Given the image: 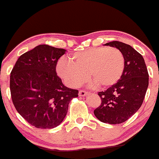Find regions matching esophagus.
Masks as SVG:
<instances>
[{"instance_id":"34e87169","label":"esophagus","mask_w":159,"mask_h":159,"mask_svg":"<svg viewBox=\"0 0 159 159\" xmlns=\"http://www.w3.org/2000/svg\"><path fill=\"white\" fill-rule=\"evenodd\" d=\"M88 93H89V92L85 91V90H79V96H81V97H83V96H86L87 94H88Z\"/></svg>"}]
</instances>
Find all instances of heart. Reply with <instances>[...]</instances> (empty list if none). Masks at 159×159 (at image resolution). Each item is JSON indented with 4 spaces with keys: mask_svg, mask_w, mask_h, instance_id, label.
Segmentation results:
<instances>
[{
    "mask_svg": "<svg viewBox=\"0 0 159 159\" xmlns=\"http://www.w3.org/2000/svg\"><path fill=\"white\" fill-rule=\"evenodd\" d=\"M70 60L61 59L57 71L73 88L81 86L89 76L99 88L113 86L121 78L125 67L123 53L116 48H90L71 53Z\"/></svg>",
    "mask_w": 159,
    "mask_h": 159,
    "instance_id": "obj_1",
    "label": "heart"
}]
</instances>
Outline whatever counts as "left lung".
Here are the masks:
<instances>
[{"label":"left lung","mask_w":159,"mask_h":159,"mask_svg":"<svg viewBox=\"0 0 159 159\" xmlns=\"http://www.w3.org/2000/svg\"><path fill=\"white\" fill-rule=\"evenodd\" d=\"M105 45L118 48L123 53L125 67L116 84L99 92L101 104L93 113L100 121L116 125L128 120L142 106L149 85V74L143 57L131 46L117 41Z\"/></svg>","instance_id":"obj_1"}]
</instances>
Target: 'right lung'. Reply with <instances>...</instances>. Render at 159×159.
Here are the masks:
<instances>
[{"label": "right lung", "instance_id": "obj_1", "mask_svg": "<svg viewBox=\"0 0 159 159\" xmlns=\"http://www.w3.org/2000/svg\"><path fill=\"white\" fill-rule=\"evenodd\" d=\"M66 50L41 44L21 55L10 73L16 109L31 125L50 129L62 123L78 90L64 86L56 67Z\"/></svg>", "mask_w": 159, "mask_h": 159}]
</instances>
